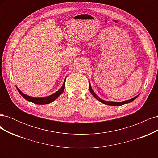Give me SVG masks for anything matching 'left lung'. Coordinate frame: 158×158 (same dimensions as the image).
I'll return each mask as SVG.
<instances>
[{
    "instance_id": "left-lung-1",
    "label": "left lung",
    "mask_w": 158,
    "mask_h": 158,
    "mask_svg": "<svg viewBox=\"0 0 158 158\" xmlns=\"http://www.w3.org/2000/svg\"><path fill=\"white\" fill-rule=\"evenodd\" d=\"M89 91H90L91 94H92L93 95V96H94L95 99H98L99 102H100L102 103H103V104L109 105V106H122V105L126 104V103H131V102H132V101H134V100H135L136 98H137L138 95H139V94H138V95H136V97H135V98H132V99H131L126 100V101L121 102H107V101H104V100L102 99L101 98H99V97L98 96V95H96V94H95V93L94 92V91H93V89H92V86H91V85H90V83L89 84Z\"/></svg>"
}]
</instances>
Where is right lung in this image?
Instances as JSON below:
<instances>
[{
    "label": "right lung",
    "mask_w": 158,
    "mask_h": 158,
    "mask_svg": "<svg viewBox=\"0 0 158 158\" xmlns=\"http://www.w3.org/2000/svg\"><path fill=\"white\" fill-rule=\"evenodd\" d=\"M65 80L63 83V86L61 87V88L56 92L55 93H54L53 94H52L51 95H49V96L47 97H42V98H34V97H31L29 96V95H27L25 94H23V92H22L17 87V89L18 91V92L20 94V95L22 96L26 99L27 101H29L30 102H32L33 103L35 104H39V105H45V104H49L51 102H52L53 101L58 98L59 95L64 92V88H65Z\"/></svg>",
    "instance_id": "1"
}]
</instances>
